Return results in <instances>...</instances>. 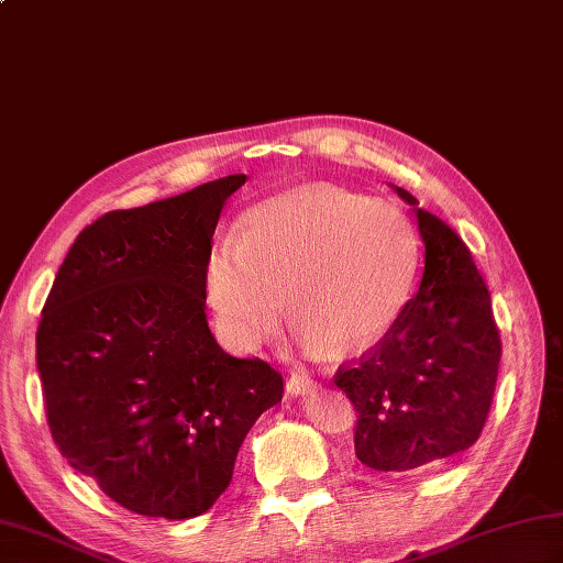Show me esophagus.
Returning a JSON list of instances; mask_svg holds the SVG:
<instances>
[{"instance_id":"obj_1","label":"esophagus","mask_w":563,"mask_h":563,"mask_svg":"<svg viewBox=\"0 0 563 563\" xmlns=\"http://www.w3.org/2000/svg\"><path fill=\"white\" fill-rule=\"evenodd\" d=\"M314 387H317L314 382L305 375H290L285 379V389H288V394H292V397H302V394L314 391Z\"/></svg>"}]
</instances>
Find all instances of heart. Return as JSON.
Listing matches in <instances>:
<instances>
[{"mask_svg":"<svg viewBox=\"0 0 563 563\" xmlns=\"http://www.w3.org/2000/svg\"><path fill=\"white\" fill-rule=\"evenodd\" d=\"M416 227L397 202L307 186L251 208L214 244L206 292L234 349L254 351L292 312L312 349H373L397 324L418 271Z\"/></svg>","mask_w":563,"mask_h":563,"instance_id":"1","label":"heart"}]
</instances>
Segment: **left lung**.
I'll list each match as a JSON object with an SVG mask.
<instances>
[{
	"label": "left lung",
	"mask_w": 563,
	"mask_h": 563,
	"mask_svg": "<svg viewBox=\"0 0 563 563\" xmlns=\"http://www.w3.org/2000/svg\"><path fill=\"white\" fill-rule=\"evenodd\" d=\"M426 244L418 292L387 336L341 365L336 387L357 413L355 457L377 472H411L479 440L494 401L500 333L492 295L460 234L416 208Z\"/></svg>",
	"instance_id": "1"
}]
</instances>
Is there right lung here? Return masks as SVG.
<instances>
[{
  "mask_svg": "<svg viewBox=\"0 0 563 563\" xmlns=\"http://www.w3.org/2000/svg\"><path fill=\"white\" fill-rule=\"evenodd\" d=\"M244 174L84 227L43 305L35 361L55 445L123 508L188 520L232 482L283 375L220 349L206 261Z\"/></svg>",
  "mask_w": 563,
  "mask_h": 563,
  "instance_id": "obj_1",
  "label": "right lung"
}]
</instances>
